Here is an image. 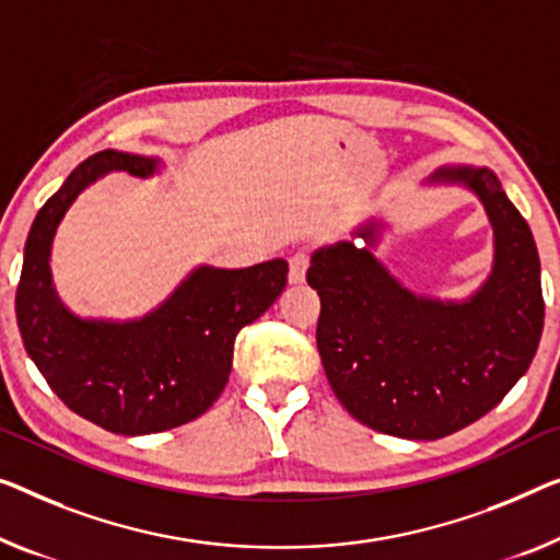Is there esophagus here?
I'll return each mask as SVG.
<instances>
[{
  "instance_id": "obj_1",
  "label": "esophagus",
  "mask_w": 560,
  "mask_h": 560,
  "mask_svg": "<svg viewBox=\"0 0 560 560\" xmlns=\"http://www.w3.org/2000/svg\"><path fill=\"white\" fill-rule=\"evenodd\" d=\"M308 261H312V256H308V252H304V248L289 258V281L291 283H302L304 281Z\"/></svg>"
}]
</instances>
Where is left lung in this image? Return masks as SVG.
<instances>
[{"label": "left lung", "mask_w": 560, "mask_h": 560, "mask_svg": "<svg viewBox=\"0 0 560 560\" xmlns=\"http://www.w3.org/2000/svg\"><path fill=\"white\" fill-rule=\"evenodd\" d=\"M430 183H463L493 223V273L467 302L415 296L372 254L380 223L322 248L306 271L322 299L316 347L334 395L366 428L438 440L480 420L513 389L544 331L533 233L493 171L450 165Z\"/></svg>", "instance_id": "1"}]
</instances>
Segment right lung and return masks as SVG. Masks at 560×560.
I'll use <instances>...</instances> for the list:
<instances>
[{
  "label": "right lung",
  "instance_id": "1",
  "mask_svg": "<svg viewBox=\"0 0 560 560\" xmlns=\"http://www.w3.org/2000/svg\"><path fill=\"white\" fill-rule=\"evenodd\" d=\"M110 171L148 178L158 161L100 150L67 175L39 208L24 244L16 324L32 362L72 412L115 435H150L196 420L219 399L236 334L277 302L289 264L198 266L143 319H80L55 294L49 252L72 200Z\"/></svg>",
  "mask_w": 560,
  "mask_h": 560
}]
</instances>
